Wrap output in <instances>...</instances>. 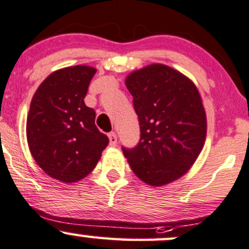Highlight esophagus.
Segmentation results:
<instances>
[{
	"instance_id": "esophagus-1",
	"label": "esophagus",
	"mask_w": 249,
	"mask_h": 249,
	"mask_svg": "<svg viewBox=\"0 0 249 249\" xmlns=\"http://www.w3.org/2000/svg\"><path fill=\"white\" fill-rule=\"evenodd\" d=\"M108 139H110V145L116 146L117 145V135L114 132L108 133Z\"/></svg>"
}]
</instances>
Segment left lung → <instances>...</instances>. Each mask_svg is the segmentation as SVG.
<instances>
[{
	"label": "left lung",
	"instance_id": "left-lung-1",
	"mask_svg": "<svg viewBox=\"0 0 249 249\" xmlns=\"http://www.w3.org/2000/svg\"><path fill=\"white\" fill-rule=\"evenodd\" d=\"M139 119L141 141L124 156L141 181L162 187L189 171L203 149L207 117L200 92L188 76L163 64L125 79Z\"/></svg>",
	"mask_w": 249,
	"mask_h": 249
}]
</instances>
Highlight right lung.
<instances>
[{"label":"right lung","mask_w":249,"mask_h":249,"mask_svg":"<svg viewBox=\"0 0 249 249\" xmlns=\"http://www.w3.org/2000/svg\"><path fill=\"white\" fill-rule=\"evenodd\" d=\"M97 72L86 65L49 74L33 95L27 142L36 164L64 183L85 178L95 168L108 138L95 126V112L84 98Z\"/></svg>","instance_id":"right-lung-1"}]
</instances>
